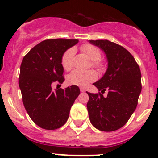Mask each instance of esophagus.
Instances as JSON below:
<instances>
[{"label": "esophagus", "mask_w": 158, "mask_h": 158, "mask_svg": "<svg viewBox=\"0 0 158 158\" xmlns=\"http://www.w3.org/2000/svg\"><path fill=\"white\" fill-rule=\"evenodd\" d=\"M80 91L82 92V93H84V92H85V89L83 88V87H81V88H80Z\"/></svg>", "instance_id": "1"}]
</instances>
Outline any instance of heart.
Masks as SVG:
<instances>
[{
    "instance_id": "1",
    "label": "heart",
    "mask_w": 158,
    "mask_h": 158,
    "mask_svg": "<svg viewBox=\"0 0 158 158\" xmlns=\"http://www.w3.org/2000/svg\"><path fill=\"white\" fill-rule=\"evenodd\" d=\"M81 51L85 53L91 61L93 66L101 67V65L98 61L101 59V52L98 48L92 45H83L80 48ZM75 55V49L73 48L67 50L62 58V65L65 70L71 69L73 67V58ZM96 79V74L94 71H80L74 70L67 77V82L69 84L78 86L84 87L90 82Z\"/></svg>"
}]
</instances>
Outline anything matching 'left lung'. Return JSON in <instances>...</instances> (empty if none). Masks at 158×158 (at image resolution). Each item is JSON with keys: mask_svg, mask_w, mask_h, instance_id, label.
<instances>
[{"mask_svg": "<svg viewBox=\"0 0 158 158\" xmlns=\"http://www.w3.org/2000/svg\"><path fill=\"white\" fill-rule=\"evenodd\" d=\"M106 55L107 69L93 85L103 95L86 92L89 120L101 131H114L124 126L134 113L141 92L140 67L132 55L123 47L108 40H89Z\"/></svg>", "mask_w": 158, "mask_h": 158, "instance_id": "8db88e82", "label": "left lung"}]
</instances>
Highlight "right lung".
I'll use <instances>...</instances> for the list:
<instances>
[{"mask_svg":"<svg viewBox=\"0 0 158 158\" xmlns=\"http://www.w3.org/2000/svg\"><path fill=\"white\" fill-rule=\"evenodd\" d=\"M77 39H48L38 43L23 58L19 87L22 102L34 123L45 130H56L66 123L69 111L80 93L77 85L52 90V83H62L64 53Z\"/></svg>","mask_w":158,"mask_h":158,"instance_id":"right-lung-1","label":"right lung"}]
</instances>
